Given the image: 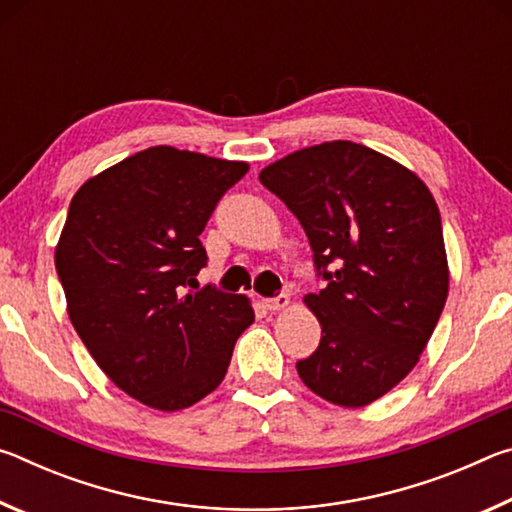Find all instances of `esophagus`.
<instances>
[{
  "label": "esophagus",
  "mask_w": 512,
  "mask_h": 512,
  "mask_svg": "<svg viewBox=\"0 0 512 512\" xmlns=\"http://www.w3.org/2000/svg\"><path fill=\"white\" fill-rule=\"evenodd\" d=\"M264 307L271 309V311L289 307V296H287V293H280V296H275V298H266L264 300Z\"/></svg>",
  "instance_id": "34e87169"
}]
</instances>
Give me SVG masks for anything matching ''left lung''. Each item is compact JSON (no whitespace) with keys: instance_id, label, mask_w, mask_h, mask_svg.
<instances>
[{"instance_id":"left-lung-1","label":"left lung","mask_w":512,"mask_h":512,"mask_svg":"<svg viewBox=\"0 0 512 512\" xmlns=\"http://www.w3.org/2000/svg\"><path fill=\"white\" fill-rule=\"evenodd\" d=\"M259 183L307 232L323 289L307 307L320 343L296 363L323 400L357 409L409 375L447 300L438 205L422 180L348 140L273 162Z\"/></svg>"}]
</instances>
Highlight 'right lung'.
I'll return each mask as SVG.
<instances>
[{"label":"right lung","mask_w":512,"mask_h":512,"mask_svg":"<svg viewBox=\"0 0 512 512\" xmlns=\"http://www.w3.org/2000/svg\"><path fill=\"white\" fill-rule=\"evenodd\" d=\"M246 162L153 146L90 178L69 203L56 248L69 320L121 391L160 411L221 384L248 298L207 287L201 232Z\"/></svg>","instance_id":"1"}]
</instances>
